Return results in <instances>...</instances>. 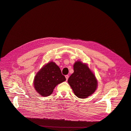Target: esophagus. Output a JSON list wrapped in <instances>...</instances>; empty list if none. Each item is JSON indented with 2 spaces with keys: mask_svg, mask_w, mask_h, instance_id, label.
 Listing matches in <instances>:
<instances>
[{
  "mask_svg": "<svg viewBox=\"0 0 131 131\" xmlns=\"http://www.w3.org/2000/svg\"><path fill=\"white\" fill-rule=\"evenodd\" d=\"M65 78H66V81H67V80H68V78H69V76H68V75H65Z\"/></svg>",
  "mask_w": 131,
  "mask_h": 131,
  "instance_id": "34e87169",
  "label": "esophagus"
}]
</instances>
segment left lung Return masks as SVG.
<instances>
[{
  "label": "left lung",
  "instance_id": "1",
  "mask_svg": "<svg viewBox=\"0 0 131 131\" xmlns=\"http://www.w3.org/2000/svg\"><path fill=\"white\" fill-rule=\"evenodd\" d=\"M74 73L68 79V83L79 98L84 99L93 94L97 87V81L86 64L75 62Z\"/></svg>",
  "mask_w": 131,
  "mask_h": 131
}]
</instances>
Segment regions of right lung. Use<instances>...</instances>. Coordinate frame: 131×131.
I'll return each mask as SVG.
<instances>
[{"mask_svg":"<svg viewBox=\"0 0 131 131\" xmlns=\"http://www.w3.org/2000/svg\"><path fill=\"white\" fill-rule=\"evenodd\" d=\"M66 81L59 67L52 61L43 66L36 74L34 80L36 90L43 97L50 95L57 85Z\"/></svg>","mask_w":131,"mask_h":131,"instance_id":"obj_1","label":"right lung"}]
</instances>
